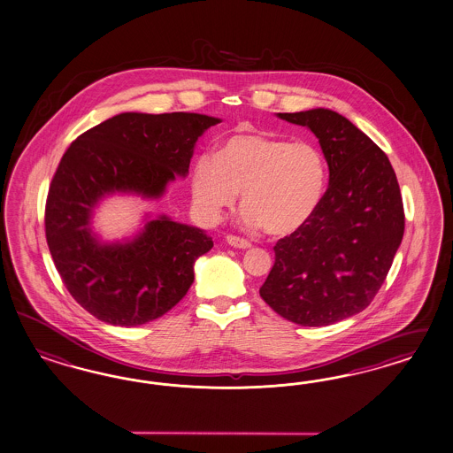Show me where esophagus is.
<instances>
[{"label": "esophagus", "mask_w": 453, "mask_h": 453, "mask_svg": "<svg viewBox=\"0 0 453 453\" xmlns=\"http://www.w3.org/2000/svg\"><path fill=\"white\" fill-rule=\"evenodd\" d=\"M226 242L231 247H235V249H249V247H250L249 241L241 239V237H237V235H227V237H226Z\"/></svg>", "instance_id": "esophagus-1"}]
</instances>
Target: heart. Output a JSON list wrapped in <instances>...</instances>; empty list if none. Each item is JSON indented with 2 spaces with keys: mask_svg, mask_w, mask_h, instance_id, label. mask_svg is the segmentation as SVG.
I'll use <instances>...</instances> for the list:
<instances>
[{
  "mask_svg": "<svg viewBox=\"0 0 453 453\" xmlns=\"http://www.w3.org/2000/svg\"><path fill=\"white\" fill-rule=\"evenodd\" d=\"M327 186V163L309 141L235 134L214 156H199L191 169L194 206L219 220L242 191L247 227L290 235L314 218Z\"/></svg>",
  "mask_w": 453,
  "mask_h": 453,
  "instance_id": "1",
  "label": "heart"
}]
</instances>
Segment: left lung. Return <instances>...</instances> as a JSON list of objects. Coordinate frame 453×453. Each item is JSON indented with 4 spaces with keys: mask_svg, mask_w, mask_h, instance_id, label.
Segmentation results:
<instances>
[{
    "mask_svg": "<svg viewBox=\"0 0 453 453\" xmlns=\"http://www.w3.org/2000/svg\"><path fill=\"white\" fill-rule=\"evenodd\" d=\"M277 118L316 134L329 188L314 218L275 244L259 294L294 324L330 326L362 312L388 274L405 229L397 176L371 137L335 111Z\"/></svg>",
    "mask_w": 453,
    "mask_h": 453,
    "instance_id": "left-lung-1",
    "label": "left lung"
}]
</instances>
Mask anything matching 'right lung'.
<instances>
[{
	"label": "right lung",
	"instance_id": "add662e5",
	"mask_svg": "<svg viewBox=\"0 0 453 453\" xmlns=\"http://www.w3.org/2000/svg\"><path fill=\"white\" fill-rule=\"evenodd\" d=\"M222 119L197 112H121L71 142L46 201V241L69 294L99 320L136 327L165 316L194 282L206 231L144 214L134 235L103 241L93 229L111 196L157 201L189 174L197 139Z\"/></svg>",
	"mask_w": 453,
	"mask_h": 453
}]
</instances>
